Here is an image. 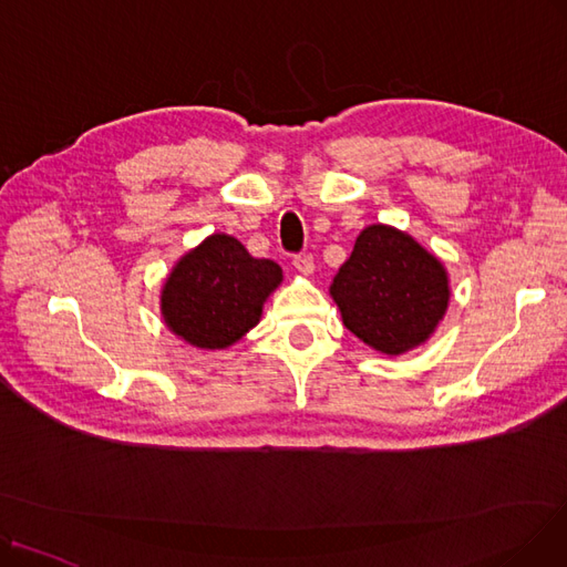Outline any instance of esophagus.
Returning a JSON list of instances; mask_svg holds the SVG:
<instances>
[{
    "instance_id": "34e87169",
    "label": "esophagus",
    "mask_w": 567,
    "mask_h": 567,
    "mask_svg": "<svg viewBox=\"0 0 567 567\" xmlns=\"http://www.w3.org/2000/svg\"><path fill=\"white\" fill-rule=\"evenodd\" d=\"M292 267H296L302 277L313 275V258L311 256H296L292 258Z\"/></svg>"
}]
</instances>
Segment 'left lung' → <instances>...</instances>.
Returning <instances> with one entry per match:
<instances>
[{
    "instance_id": "left-lung-1",
    "label": "left lung",
    "mask_w": 567,
    "mask_h": 567,
    "mask_svg": "<svg viewBox=\"0 0 567 567\" xmlns=\"http://www.w3.org/2000/svg\"><path fill=\"white\" fill-rule=\"evenodd\" d=\"M342 323L381 355L425 344L451 300L449 271L410 233L372 223L330 284Z\"/></svg>"
}]
</instances>
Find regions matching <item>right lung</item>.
I'll return each instance as SVG.
<instances>
[{"mask_svg": "<svg viewBox=\"0 0 567 567\" xmlns=\"http://www.w3.org/2000/svg\"><path fill=\"white\" fill-rule=\"evenodd\" d=\"M281 281L275 260L248 256L233 235L214 233L174 262L161 288L163 321L195 349H230L260 323Z\"/></svg>", "mask_w": 567, "mask_h": 567, "instance_id": "add662e5", "label": "right lung"}]
</instances>
